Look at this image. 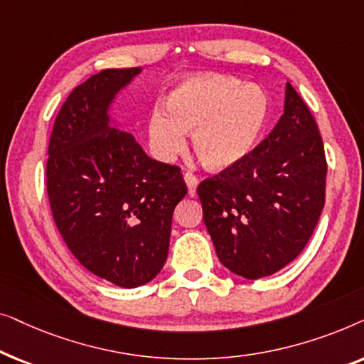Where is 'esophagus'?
I'll use <instances>...</instances> for the list:
<instances>
[{"mask_svg":"<svg viewBox=\"0 0 364 364\" xmlns=\"http://www.w3.org/2000/svg\"><path fill=\"white\" fill-rule=\"evenodd\" d=\"M183 181H186V183H187L188 196H191V197L196 196L197 187H198V178H197L196 176H193V173L186 172V173H183Z\"/></svg>","mask_w":364,"mask_h":364,"instance_id":"esophagus-1","label":"esophagus"}]
</instances>
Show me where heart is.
<instances>
[{
    "label": "heart",
    "mask_w": 364,
    "mask_h": 364,
    "mask_svg": "<svg viewBox=\"0 0 364 364\" xmlns=\"http://www.w3.org/2000/svg\"><path fill=\"white\" fill-rule=\"evenodd\" d=\"M268 111L267 92L255 84L225 76L187 77L168 92L166 107L157 106L149 117V149L157 161L171 162L192 131L203 166L227 171L253 151Z\"/></svg>",
    "instance_id": "1"
}]
</instances>
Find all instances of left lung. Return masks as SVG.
<instances>
[{
  "instance_id": "1",
  "label": "left lung",
  "mask_w": 364,
  "mask_h": 364,
  "mask_svg": "<svg viewBox=\"0 0 364 364\" xmlns=\"http://www.w3.org/2000/svg\"><path fill=\"white\" fill-rule=\"evenodd\" d=\"M325 177L320 131L287 82L283 116L270 136L240 164L197 188L222 265L257 280L295 260L320 220Z\"/></svg>"
}]
</instances>
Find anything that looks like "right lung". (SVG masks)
Returning <instances> with one entry per match:
<instances>
[{
  "label": "right lung",
  "mask_w": 364,
  "mask_h": 364,
  "mask_svg": "<svg viewBox=\"0 0 364 364\" xmlns=\"http://www.w3.org/2000/svg\"><path fill=\"white\" fill-rule=\"evenodd\" d=\"M142 68L104 69L69 94L54 122L46 166L54 222L77 262L137 288L167 260L172 215L186 197L181 168L154 161L111 116Z\"/></svg>",
  "instance_id": "1"
}]
</instances>
